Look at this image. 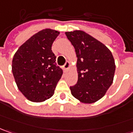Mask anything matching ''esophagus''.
Instances as JSON below:
<instances>
[{
    "mask_svg": "<svg viewBox=\"0 0 133 133\" xmlns=\"http://www.w3.org/2000/svg\"><path fill=\"white\" fill-rule=\"evenodd\" d=\"M71 66V65H70V62H65V64L63 65V70L65 71H68V69H69V68Z\"/></svg>",
    "mask_w": 133,
    "mask_h": 133,
    "instance_id": "obj_1",
    "label": "esophagus"
}]
</instances>
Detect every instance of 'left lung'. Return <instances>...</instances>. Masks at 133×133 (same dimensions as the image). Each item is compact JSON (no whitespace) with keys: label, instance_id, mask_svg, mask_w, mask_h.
I'll use <instances>...</instances> for the list:
<instances>
[{"label":"left lung","instance_id":"obj_1","mask_svg":"<svg viewBox=\"0 0 133 133\" xmlns=\"http://www.w3.org/2000/svg\"><path fill=\"white\" fill-rule=\"evenodd\" d=\"M75 48L78 81L70 87L82 103L91 104L105 95L112 85L116 65L111 51L102 43L81 30L65 32Z\"/></svg>","mask_w":133,"mask_h":133}]
</instances>
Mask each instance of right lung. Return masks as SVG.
<instances>
[{
    "mask_svg": "<svg viewBox=\"0 0 133 133\" xmlns=\"http://www.w3.org/2000/svg\"><path fill=\"white\" fill-rule=\"evenodd\" d=\"M59 31L45 29L20 46L12 59V70L18 89L28 100L43 102L50 98L62 75L55 64L51 46Z\"/></svg>",
    "mask_w": 133,
    "mask_h": 133,
    "instance_id": "right-lung-1",
    "label": "right lung"
}]
</instances>
